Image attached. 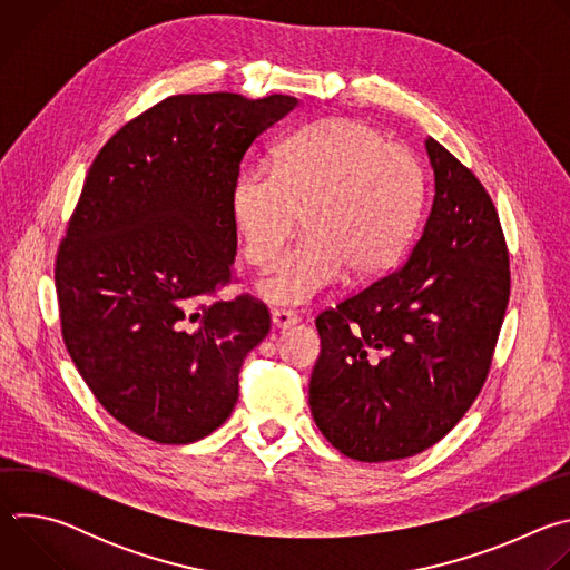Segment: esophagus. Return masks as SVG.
I'll return each mask as SVG.
<instances>
[{
    "instance_id": "34e87169",
    "label": "esophagus",
    "mask_w": 570,
    "mask_h": 570,
    "mask_svg": "<svg viewBox=\"0 0 570 570\" xmlns=\"http://www.w3.org/2000/svg\"><path fill=\"white\" fill-rule=\"evenodd\" d=\"M271 322L275 330H288V327H293V324H297V313L286 311V308H275L271 313Z\"/></svg>"
}]
</instances>
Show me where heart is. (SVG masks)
Listing matches in <instances>:
<instances>
[{
	"mask_svg": "<svg viewBox=\"0 0 570 570\" xmlns=\"http://www.w3.org/2000/svg\"><path fill=\"white\" fill-rule=\"evenodd\" d=\"M424 171L403 146L367 124L322 119L286 137L275 167L243 171L232 187V218L250 264L277 259L302 212L306 234L257 293L302 306L352 277L387 271L409 248L424 209Z\"/></svg>",
	"mask_w": 570,
	"mask_h": 570,
	"instance_id": "heart-1",
	"label": "heart"
}]
</instances>
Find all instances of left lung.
Instances as JSON below:
<instances>
[{"mask_svg":"<svg viewBox=\"0 0 570 570\" xmlns=\"http://www.w3.org/2000/svg\"><path fill=\"white\" fill-rule=\"evenodd\" d=\"M433 205L409 259L317 315L308 383L315 426L361 462L411 458L440 442L478 396L510 299L494 203L433 137Z\"/></svg>","mask_w":570,"mask_h":570,"instance_id":"8db88e82","label":"left lung"}]
</instances>
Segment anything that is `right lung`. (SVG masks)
Instances as JSON below:
<instances>
[{"label": "right lung", "instance_id": "right-lung-1", "mask_svg": "<svg viewBox=\"0 0 570 570\" xmlns=\"http://www.w3.org/2000/svg\"><path fill=\"white\" fill-rule=\"evenodd\" d=\"M297 106L178 95L92 161L56 259L62 338L97 401L141 438L198 442L234 411L271 315L214 297L236 257L232 187L253 141Z\"/></svg>", "mask_w": 570, "mask_h": 570}]
</instances>
